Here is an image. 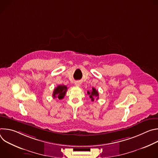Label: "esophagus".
<instances>
[{"mask_svg":"<svg viewBox=\"0 0 158 158\" xmlns=\"http://www.w3.org/2000/svg\"><path fill=\"white\" fill-rule=\"evenodd\" d=\"M75 84H76V85H77V86H79V85H81V83H80L79 82H75Z\"/></svg>","mask_w":158,"mask_h":158,"instance_id":"obj_1","label":"esophagus"}]
</instances>
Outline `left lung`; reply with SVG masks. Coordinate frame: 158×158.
I'll list each match as a JSON object with an SVG mask.
<instances>
[{"label": "left lung", "mask_w": 158, "mask_h": 158, "mask_svg": "<svg viewBox=\"0 0 158 158\" xmlns=\"http://www.w3.org/2000/svg\"><path fill=\"white\" fill-rule=\"evenodd\" d=\"M87 94L89 96V98L91 99V101H94V98L96 97L97 98V99H98V96H99V93H98V91H97V90L93 87L92 89V91H87Z\"/></svg>", "instance_id": "1"}]
</instances>
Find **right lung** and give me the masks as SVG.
Listing matches in <instances>:
<instances>
[{"instance_id":"obj_1","label":"right lung","mask_w":158,"mask_h":158,"mask_svg":"<svg viewBox=\"0 0 158 158\" xmlns=\"http://www.w3.org/2000/svg\"><path fill=\"white\" fill-rule=\"evenodd\" d=\"M67 87L64 85H59L56 87L54 90L52 96L54 98H58L59 99H62L64 98L65 95Z\"/></svg>"}]
</instances>
